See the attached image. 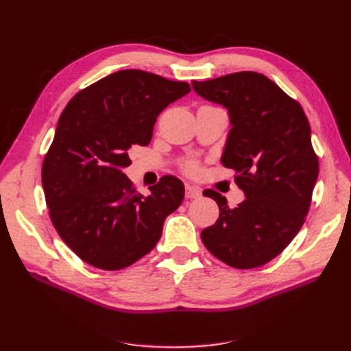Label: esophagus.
I'll return each mask as SVG.
<instances>
[{
  "label": "esophagus",
  "mask_w": 351,
  "mask_h": 351,
  "mask_svg": "<svg viewBox=\"0 0 351 351\" xmlns=\"http://www.w3.org/2000/svg\"><path fill=\"white\" fill-rule=\"evenodd\" d=\"M202 196V190L196 186L192 184H186V197L189 199H197Z\"/></svg>",
  "instance_id": "34e87169"
}]
</instances>
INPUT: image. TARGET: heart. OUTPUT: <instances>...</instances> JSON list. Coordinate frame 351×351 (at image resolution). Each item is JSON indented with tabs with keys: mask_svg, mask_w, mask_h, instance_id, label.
<instances>
[{
	"mask_svg": "<svg viewBox=\"0 0 351 351\" xmlns=\"http://www.w3.org/2000/svg\"><path fill=\"white\" fill-rule=\"evenodd\" d=\"M183 168L186 169L189 174H195L197 169H199V164L196 161H192V159H189V161H186L183 164Z\"/></svg>",
	"mask_w": 351,
	"mask_h": 351,
	"instance_id": "heart-1",
	"label": "heart"
}]
</instances>
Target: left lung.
<instances>
[{
  "label": "left lung",
  "instance_id": "left-lung-1",
  "mask_svg": "<svg viewBox=\"0 0 351 351\" xmlns=\"http://www.w3.org/2000/svg\"><path fill=\"white\" fill-rule=\"evenodd\" d=\"M202 98L228 110L231 130L221 162L236 171L244 199L230 208L215 190L204 195L219 206L214 226L200 232L215 258L237 269L258 268L289 246L309 212L319 162L302 105L254 71L192 82Z\"/></svg>",
  "mask_w": 351,
  "mask_h": 351
}]
</instances>
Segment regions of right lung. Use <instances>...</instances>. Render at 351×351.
I'll list each match as a JSON object with an SVG mask.
<instances>
[{"label": "right lung", "instance_id": "right-lung-1", "mask_svg": "<svg viewBox=\"0 0 351 351\" xmlns=\"http://www.w3.org/2000/svg\"><path fill=\"white\" fill-rule=\"evenodd\" d=\"M189 92L187 82L120 70L82 89L62 111L42 186L60 237L92 267L119 271L143 258L183 202L177 177L164 176L143 196L121 169L132 164V145L151 142L159 112Z\"/></svg>", "mask_w": 351, "mask_h": 351}]
</instances>
